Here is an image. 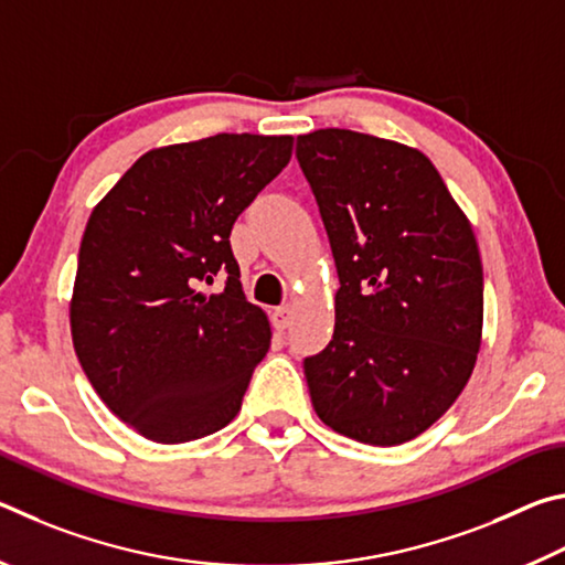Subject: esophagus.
I'll use <instances>...</instances> for the list:
<instances>
[{"label": "esophagus", "instance_id": "obj_1", "mask_svg": "<svg viewBox=\"0 0 565 565\" xmlns=\"http://www.w3.org/2000/svg\"><path fill=\"white\" fill-rule=\"evenodd\" d=\"M291 319H294V309H291L289 303L279 306V309H274V313H271V321H274V329L276 331L289 329L291 327Z\"/></svg>", "mask_w": 565, "mask_h": 565}]
</instances>
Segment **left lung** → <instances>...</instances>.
Returning a JSON list of instances; mask_svg holds the SVG:
<instances>
[{
    "mask_svg": "<svg viewBox=\"0 0 565 565\" xmlns=\"http://www.w3.org/2000/svg\"><path fill=\"white\" fill-rule=\"evenodd\" d=\"M339 291L329 347L303 361L317 416L369 446L406 444L473 374L483 269L471 222L431 159L351 129L296 139Z\"/></svg>",
    "mask_w": 565,
    "mask_h": 565,
    "instance_id": "8db88e82",
    "label": "left lung"
}]
</instances>
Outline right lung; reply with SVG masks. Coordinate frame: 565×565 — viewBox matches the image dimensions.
<instances>
[{"label":"right lung","instance_id":"add662e5","mask_svg":"<svg viewBox=\"0 0 565 565\" xmlns=\"http://www.w3.org/2000/svg\"><path fill=\"white\" fill-rule=\"evenodd\" d=\"M294 137L216 134L141 154L84 228L70 301L76 359L114 416L157 444L232 424L271 327L228 244L289 164ZM227 276L218 295L202 292Z\"/></svg>","mask_w":565,"mask_h":565}]
</instances>
